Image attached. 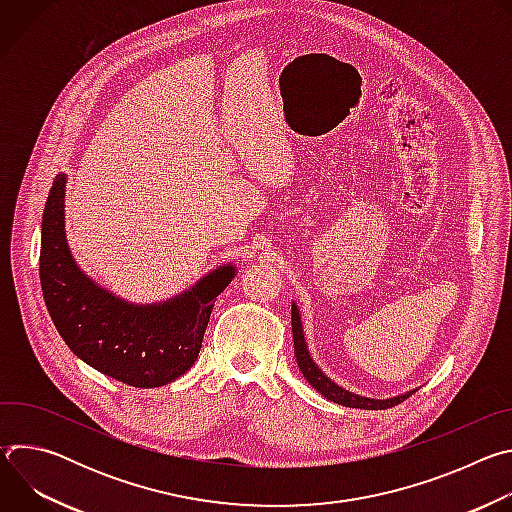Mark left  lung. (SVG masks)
I'll use <instances>...</instances> for the list:
<instances>
[{
	"label": "left lung",
	"instance_id": "obj_1",
	"mask_svg": "<svg viewBox=\"0 0 512 512\" xmlns=\"http://www.w3.org/2000/svg\"><path fill=\"white\" fill-rule=\"evenodd\" d=\"M291 332H294V350H296V360H298V367H300L302 375L328 401H334L338 405L352 407V409H389V407H395V405L403 403L407 397H411L415 393V391H407L403 395L389 397V399H371V397H362V395L350 393V391L342 389L340 385H336L330 377H326L322 373V369L314 362V358L310 356L308 344H306V338H304L300 310H298L296 304H291Z\"/></svg>",
	"mask_w": 512,
	"mask_h": 512
}]
</instances>
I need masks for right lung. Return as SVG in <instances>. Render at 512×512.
I'll list each match as a JSON object with an SVG mask.
<instances>
[{"instance_id":"1","label":"right lung","mask_w":512,"mask_h":512,"mask_svg":"<svg viewBox=\"0 0 512 512\" xmlns=\"http://www.w3.org/2000/svg\"><path fill=\"white\" fill-rule=\"evenodd\" d=\"M64 186L58 174L42 214L40 283L48 314L81 360L137 389L182 377L198 358L210 312L237 269L223 265L184 294L160 304H129L81 271L64 233Z\"/></svg>"}]
</instances>
